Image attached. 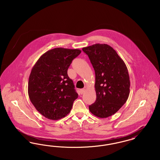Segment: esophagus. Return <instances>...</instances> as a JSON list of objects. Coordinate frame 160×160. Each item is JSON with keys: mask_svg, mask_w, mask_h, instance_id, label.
Listing matches in <instances>:
<instances>
[{"mask_svg": "<svg viewBox=\"0 0 160 160\" xmlns=\"http://www.w3.org/2000/svg\"><path fill=\"white\" fill-rule=\"evenodd\" d=\"M85 91V90H84V89H80V93L81 94V95H82L83 93H84V92Z\"/></svg>", "mask_w": 160, "mask_h": 160, "instance_id": "esophagus-1", "label": "esophagus"}]
</instances>
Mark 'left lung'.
I'll list each match as a JSON object with an SVG mask.
<instances>
[{
    "label": "left lung",
    "mask_w": 160,
    "mask_h": 160,
    "mask_svg": "<svg viewBox=\"0 0 160 160\" xmlns=\"http://www.w3.org/2000/svg\"><path fill=\"white\" fill-rule=\"evenodd\" d=\"M95 72V102L89 107L92 114L106 118L116 113L129 95V74L125 62L111 47L95 44L83 47Z\"/></svg>",
    "instance_id": "left-lung-1"
}]
</instances>
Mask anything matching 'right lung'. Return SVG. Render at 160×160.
I'll list each match as a JSON object with an SVG mask.
<instances>
[{
	"label": "right lung",
	"instance_id": "add662e5",
	"mask_svg": "<svg viewBox=\"0 0 160 160\" xmlns=\"http://www.w3.org/2000/svg\"><path fill=\"white\" fill-rule=\"evenodd\" d=\"M81 50L55 48L47 51L31 70L28 95L37 110L50 120H59L71 112L78 94L67 71Z\"/></svg>",
	"mask_w": 160,
	"mask_h": 160
}]
</instances>
